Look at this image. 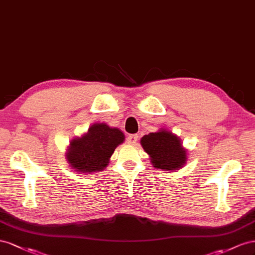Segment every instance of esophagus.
Returning a JSON list of instances; mask_svg holds the SVG:
<instances>
[{"mask_svg": "<svg viewBox=\"0 0 255 255\" xmlns=\"http://www.w3.org/2000/svg\"><path fill=\"white\" fill-rule=\"evenodd\" d=\"M128 144H135L137 141V134H129L127 136Z\"/></svg>", "mask_w": 255, "mask_h": 255, "instance_id": "1", "label": "esophagus"}]
</instances>
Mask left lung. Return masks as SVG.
I'll list each match as a JSON object with an SVG mask.
<instances>
[{
  "instance_id": "obj_1",
  "label": "left lung",
  "mask_w": 255,
  "mask_h": 255,
  "mask_svg": "<svg viewBox=\"0 0 255 255\" xmlns=\"http://www.w3.org/2000/svg\"><path fill=\"white\" fill-rule=\"evenodd\" d=\"M141 144L157 169L178 170L187 160V152L181 147L179 139L170 131L150 132L142 137Z\"/></svg>"
}]
</instances>
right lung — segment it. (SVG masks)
Listing matches in <instances>:
<instances>
[{
    "label": "right lung",
    "mask_w": 255,
    "mask_h": 255,
    "mask_svg": "<svg viewBox=\"0 0 255 255\" xmlns=\"http://www.w3.org/2000/svg\"><path fill=\"white\" fill-rule=\"evenodd\" d=\"M124 139L120 129L110 128L106 124H94L86 134L71 142L67 160L78 172L100 171L108 165L109 158Z\"/></svg>",
    "instance_id": "obj_1"
}]
</instances>
